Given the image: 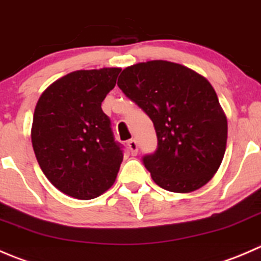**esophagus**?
<instances>
[{"label":"esophagus","instance_id":"1","mask_svg":"<svg viewBox=\"0 0 261 261\" xmlns=\"http://www.w3.org/2000/svg\"><path fill=\"white\" fill-rule=\"evenodd\" d=\"M127 146L132 156H136V154L138 153V143H137L136 139H130V141H128Z\"/></svg>","mask_w":261,"mask_h":261}]
</instances>
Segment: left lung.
Returning <instances> with one entry per match:
<instances>
[{"instance_id": "left-lung-1", "label": "left lung", "mask_w": 261, "mask_h": 261, "mask_svg": "<svg viewBox=\"0 0 261 261\" xmlns=\"http://www.w3.org/2000/svg\"><path fill=\"white\" fill-rule=\"evenodd\" d=\"M118 86L153 123L157 148L142 157L162 189L190 193L217 172L227 119L207 79L181 64L149 61L123 69Z\"/></svg>"}]
</instances>
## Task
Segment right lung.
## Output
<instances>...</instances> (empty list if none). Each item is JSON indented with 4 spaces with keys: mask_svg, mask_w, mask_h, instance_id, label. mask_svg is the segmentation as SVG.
Here are the masks:
<instances>
[{
    "mask_svg": "<svg viewBox=\"0 0 261 261\" xmlns=\"http://www.w3.org/2000/svg\"><path fill=\"white\" fill-rule=\"evenodd\" d=\"M120 68L74 71L50 85L35 107L32 142L46 179L72 198L94 199L117 179L123 149L101 102Z\"/></svg>",
    "mask_w": 261,
    "mask_h": 261,
    "instance_id": "right-lung-1",
    "label": "right lung"
}]
</instances>
